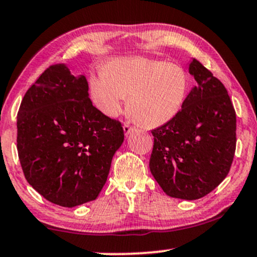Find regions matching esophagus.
<instances>
[{"mask_svg":"<svg viewBox=\"0 0 257 257\" xmlns=\"http://www.w3.org/2000/svg\"><path fill=\"white\" fill-rule=\"evenodd\" d=\"M123 131H124V134L128 136L129 134H131L132 132L135 131V128H133L132 125H129L128 123H124V125H123Z\"/></svg>","mask_w":257,"mask_h":257,"instance_id":"obj_1","label":"esophagus"}]
</instances>
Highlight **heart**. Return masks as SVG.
<instances>
[{"instance_id":"1","label":"heart","mask_w":257,"mask_h":257,"mask_svg":"<svg viewBox=\"0 0 257 257\" xmlns=\"http://www.w3.org/2000/svg\"><path fill=\"white\" fill-rule=\"evenodd\" d=\"M188 91V78L175 64L141 57L118 58L90 78L93 104L113 117L126 112L136 123L153 129L170 122L183 108Z\"/></svg>"}]
</instances>
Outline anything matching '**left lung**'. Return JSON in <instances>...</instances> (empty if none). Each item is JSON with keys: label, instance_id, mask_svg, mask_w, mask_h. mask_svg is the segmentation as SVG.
<instances>
[{"label": "left lung", "instance_id": "8db88e82", "mask_svg": "<svg viewBox=\"0 0 257 257\" xmlns=\"http://www.w3.org/2000/svg\"><path fill=\"white\" fill-rule=\"evenodd\" d=\"M188 73L197 84L174 118L152 131L149 170L165 193L196 200L225 179L236 149V112L225 86L199 61Z\"/></svg>", "mask_w": 257, "mask_h": 257}]
</instances>
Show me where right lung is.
Returning a JSON list of instances; mask_svg holds the SVG:
<instances>
[{
	"label": "right lung",
	"instance_id": "1",
	"mask_svg": "<svg viewBox=\"0 0 257 257\" xmlns=\"http://www.w3.org/2000/svg\"><path fill=\"white\" fill-rule=\"evenodd\" d=\"M18 153L32 187L64 207L95 200L124 133L92 105L86 77L52 65L26 92L18 113Z\"/></svg>",
	"mask_w": 257,
	"mask_h": 257
}]
</instances>
